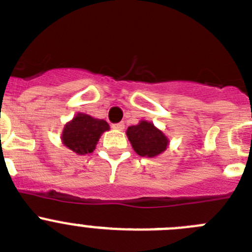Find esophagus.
Listing matches in <instances>:
<instances>
[{
    "instance_id": "obj_1",
    "label": "esophagus",
    "mask_w": 252,
    "mask_h": 252,
    "mask_svg": "<svg viewBox=\"0 0 252 252\" xmlns=\"http://www.w3.org/2000/svg\"><path fill=\"white\" fill-rule=\"evenodd\" d=\"M113 128L117 129V130H123L124 129V123H117V124H113Z\"/></svg>"
}]
</instances>
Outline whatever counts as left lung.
Listing matches in <instances>:
<instances>
[{
	"instance_id": "left-lung-1",
	"label": "left lung",
	"mask_w": 252,
	"mask_h": 252,
	"mask_svg": "<svg viewBox=\"0 0 252 252\" xmlns=\"http://www.w3.org/2000/svg\"><path fill=\"white\" fill-rule=\"evenodd\" d=\"M126 137L133 147L134 152L140 157L154 158L165 152L169 139L153 123L140 121L137 126L126 129Z\"/></svg>"
}]
</instances>
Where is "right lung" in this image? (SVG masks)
I'll return each instance as SVG.
<instances>
[{
    "mask_svg": "<svg viewBox=\"0 0 252 252\" xmlns=\"http://www.w3.org/2000/svg\"><path fill=\"white\" fill-rule=\"evenodd\" d=\"M109 130V124L103 119H95L84 113H78L64 126L62 143L79 155L93 153L100 135Z\"/></svg>",
    "mask_w": 252,
    "mask_h": 252,
    "instance_id": "add662e5",
    "label": "right lung"
}]
</instances>
